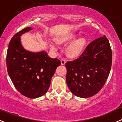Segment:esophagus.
Instances as JSON below:
<instances>
[{
  "mask_svg": "<svg viewBox=\"0 0 122 122\" xmlns=\"http://www.w3.org/2000/svg\"><path fill=\"white\" fill-rule=\"evenodd\" d=\"M60 62H61V64H62V65H65V63H66L65 60V59H61V60H60Z\"/></svg>",
  "mask_w": 122,
  "mask_h": 122,
  "instance_id": "34e87169",
  "label": "esophagus"
}]
</instances>
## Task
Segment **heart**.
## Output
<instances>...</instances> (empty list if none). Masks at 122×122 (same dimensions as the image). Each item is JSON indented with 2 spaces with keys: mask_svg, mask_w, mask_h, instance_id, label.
Segmentation results:
<instances>
[{
  "mask_svg": "<svg viewBox=\"0 0 122 122\" xmlns=\"http://www.w3.org/2000/svg\"><path fill=\"white\" fill-rule=\"evenodd\" d=\"M76 35L74 34H69L64 36L60 37L56 40L59 44L67 43L74 39ZM86 45V40L84 38H79L70 44L66 50L67 55L70 57H75L81 53L83 48Z\"/></svg>",
  "mask_w": 122,
  "mask_h": 122,
  "instance_id": "b5f03b06",
  "label": "heart"
}]
</instances>
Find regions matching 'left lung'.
I'll use <instances>...</instances> for the list:
<instances>
[{"mask_svg": "<svg viewBox=\"0 0 122 122\" xmlns=\"http://www.w3.org/2000/svg\"><path fill=\"white\" fill-rule=\"evenodd\" d=\"M112 65V51L105 36L88 44L79 58L65 63L66 81L73 94L81 98L94 96L104 86Z\"/></svg>", "mask_w": 122, "mask_h": 122, "instance_id": "8db88e82", "label": "left lung"}]
</instances>
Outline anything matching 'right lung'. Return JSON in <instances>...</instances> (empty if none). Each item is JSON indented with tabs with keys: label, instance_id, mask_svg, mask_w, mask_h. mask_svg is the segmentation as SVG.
<instances>
[{
	"label": "right lung",
	"instance_id": "add662e5",
	"mask_svg": "<svg viewBox=\"0 0 122 122\" xmlns=\"http://www.w3.org/2000/svg\"><path fill=\"white\" fill-rule=\"evenodd\" d=\"M31 30L25 28L11 39L6 54V66L17 90L26 97L35 99L47 92L51 78L61 62L50 57L44 51L35 53L24 50L20 37Z\"/></svg>",
	"mask_w": 122,
	"mask_h": 122
}]
</instances>
